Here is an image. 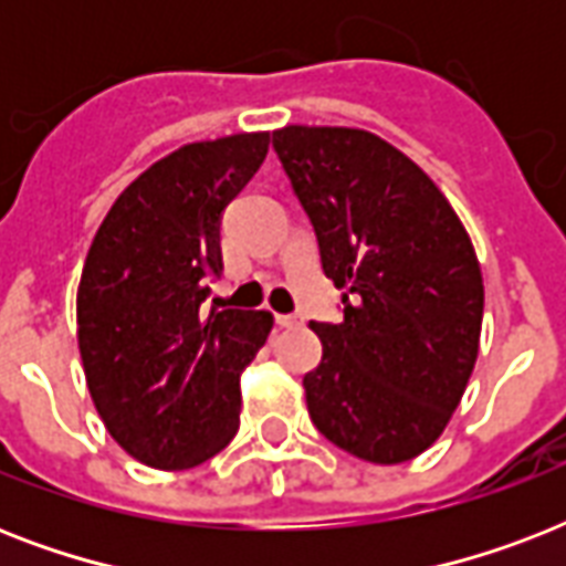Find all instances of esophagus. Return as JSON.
Segmentation results:
<instances>
[{"mask_svg":"<svg viewBox=\"0 0 566 566\" xmlns=\"http://www.w3.org/2000/svg\"><path fill=\"white\" fill-rule=\"evenodd\" d=\"M275 323L282 328H293V326H300L302 319L296 317V314H275Z\"/></svg>","mask_w":566,"mask_h":566,"instance_id":"obj_1","label":"esophagus"}]
</instances>
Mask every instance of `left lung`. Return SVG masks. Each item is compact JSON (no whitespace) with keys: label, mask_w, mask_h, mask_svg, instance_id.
I'll list each match as a JSON object with an SVG mask.
<instances>
[{"label":"left lung","mask_w":566,"mask_h":566,"mask_svg":"<svg viewBox=\"0 0 566 566\" xmlns=\"http://www.w3.org/2000/svg\"><path fill=\"white\" fill-rule=\"evenodd\" d=\"M273 149L344 293L340 323H311L323 361L305 402L323 438L402 464L443 434L473 376L484 284L438 185L373 132L284 126Z\"/></svg>","instance_id":"obj_1"}]
</instances>
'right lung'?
<instances>
[{"instance_id": "obj_1", "label": "right lung", "mask_w": 566, "mask_h": 566, "mask_svg": "<svg viewBox=\"0 0 566 566\" xmlns=\"http://www.w3.org/2000/svg\"><path fill=\"white\" fill-rule=\"evenodd\" d=\"M270 132L199 140L140 172L84 258L75 319L105 429L155 470H190L240 426V373L266 344L270 311L205 314L220 275V217L264 164Z\"/></svg>"}]
</instances>
